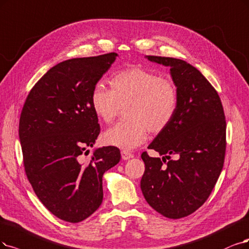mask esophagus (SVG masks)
I'll use <instances>...</instances> for the list:
<instances>
[{
  "mask_svg": "<svg viewBox=\"0 0 249 249\" xmlns=\"http://www.w3.org/2000/svg\"><path fill=\"white\" fill-rule=\"evenodd\" d=\"M121 156H122V159L123 160H129V159L133 158V155L130 154L129 152H127V151H122L121 152Z\"/></svg>",
  "mask_w": 249,
  "mask_h": 249,
  "instance_id": "obj_1",
  "label": "esophagus"
}]
</instances>
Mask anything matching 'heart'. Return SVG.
<instances>
[{
    "label": "heart",
    "mask_w": 249,
    "mask_h": 249,
    "mask_svg": "<svg viewBox=\"0 0 249 249\" xmlns=\"http://www.w3.org/2000/svg\"><path fill=\"white\" fill-rule=\"evenodd\" d=\"M110 89L103 83L92 88L90 105L95 116L110 123L125 107L127 120L109 127L103 134L106 144L130 151L143 143L149 130L159 133L176 115L178 95L167 79L139 66L128 68L109 81Z\"/></svg>",
    "instance_id": "obj_1"
}]
</instances>
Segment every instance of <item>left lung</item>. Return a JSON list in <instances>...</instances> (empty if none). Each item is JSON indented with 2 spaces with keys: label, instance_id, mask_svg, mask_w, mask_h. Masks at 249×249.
I'll list each match as a JSON object with an SVG mask.
<instances>
[{
  "label": "left lung",
  "instance_id": "obj_1",
  "mask_svg": "<svg viewBox=\"0 0 249 249\" xmlns=\"http://www.w3.org/2000/svg\"><path fill=\"white\" fill-rule=\"evenodd\" d=\"M145 58L170 69L178 104L169 125L148 146L162 159L142 154L141 189L151 207L177 219L203 205L215 186L225 160L226 118L217 92L196 68L178 58Z\"/></svg>",
  "mask_w": 249,
  "mask_h": 249
}]
</instances>
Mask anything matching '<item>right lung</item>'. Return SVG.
<instances>
[{"label":"right lung","mask_w":249,"mask_h":249,"mask_svg":"<svg viewBox=\"0 0 249 249\" xmlns=\"http://www.w3.org/2000/svg\"><path fill=\"white\" fill-rule=\"evenodd\" d=\"M118 54L72 58L50 69L27 95L19 121L26 177L51 213L79 223L100 206L104 173L121 159L116 146L94 149L100 132L92 88Z\"/></svg>","instance_id":"add662e5"}]
</instances>
